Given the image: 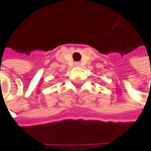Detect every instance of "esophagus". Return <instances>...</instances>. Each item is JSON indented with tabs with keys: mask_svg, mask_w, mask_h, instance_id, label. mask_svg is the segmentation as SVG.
<instances>
[{
	"mask_svg": "<svg viewBox=\"0 0 151 151\" xmlns=\"http://www.w3.org/2000/svg\"><path fill=\"white\" fill-rule=\"evenodd\" d=\"M75 66H80L81 65V64H80V62H75Z\"/></svg>",
	"mask_w": 151,
	"mask_h": 151,
	"instance_id": "34e87169",
	"label": "esophagus"
}]
</instances>
